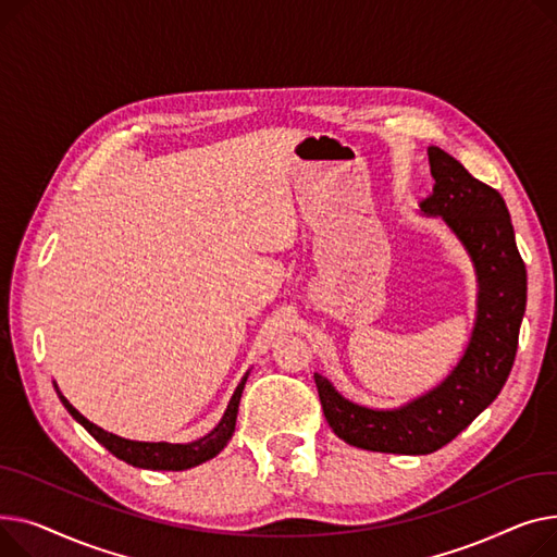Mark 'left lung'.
<instances>
[{"label":"left lung","mask_w":557,"mask_h":557,"mask_svg":"<svg viewBox=\"0 0 557 557\" xmlns=\"http://www.w3.org/2000/svg\"><path fill=\"white\" fill-rule=\"evenodd\" d=\"M436 180L420 213L441 218L461 243L476 276V312L470 342L449 375L394 409H373L344 398L314 373L323 416L352 447L384 454H432L459 436L504 388L527 310V265L502 195L472 177L445 150L430 146Z\"/></svg>","instance_id":"obj_1"}]
</instances>
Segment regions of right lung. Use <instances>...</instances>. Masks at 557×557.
<instances>
[{"mask_svg":"<svg viewBox=\"0 0 557 557\" xmlns=\"http://www.w3.org/2000/svg\"><path fill=\"white\" fill-rule=\"evenodd\" d=\"M249 377V371L243 375L240 384L236 386L232 400H228L226 409H224V416L220 418V422L215 424V428L205 434L202 438L198 441H190V443H148V441H129V438H121L116 434H110L106 430L98 428V424L89 422L67 398H64L60 394L58 384L55 391H58V398L60 403L64 405V409H67L74 420H78L83 428L101 443L106 449H110L116 459L135 466V468H144V470H188V468H195L200 466L209 459H213V456H218L226 443L232 441L234 432H236V418H238V405H240V396H243V388H245V382Z\"/></svg>","mask_w":557,"mask_h":557,"instance_id":"add662e5","label":"right lung"}]
</instances>
